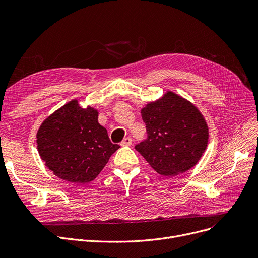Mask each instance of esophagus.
Listing matches in <instances>:
<instances>
[{
  "instance_id": "34e87169",
  "label": "esophagus",
  "mask_w": 258,
  "mask_h": 258,
  "mask_svg": "<svg viewBox=\"0 0 258 258\" xmlns=\"http://www.w3.org/2000/svg\"><path fill=\"white\" fill-rule=\"evenodd\" d=\"M121 145H122V146H128V145H132V138H131V137H126V138H124L123 140H122Z\"/></svg>"
}]
</instances>
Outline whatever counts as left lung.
<instances>
[{
    "label": "left lung",
    "instance_id": "obj_1",
    "mask_svg": "<svg viewBox=\"0 0 258 258\" xmlns=\"http://www.w3.org/2000/svg\"><path fill=\"white\" fill-rule=\"evenodd\" d=\"M141 116L147 138L135 146L158 173L173 177L194 167L206 151V120L190 101L167 91L148 102Z\"/></svg>",
    "mask_w": 258,
    "mask_h": 258
}]
</instances>
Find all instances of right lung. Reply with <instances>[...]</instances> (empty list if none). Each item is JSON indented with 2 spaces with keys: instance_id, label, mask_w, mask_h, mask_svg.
Segmentation results:
<instances>
[{
  "instance_id": "obj_1",
  "label": "right lung",
  "mask_w": 258,
  "mask_h": 258,
  "mask_svg": "<svg viewBox=\"0 0 258 258\" xmlns=\"http://www.w3.org/2000/svg\"><path fill=\"white\" fill-rule=\"evenodd\" d=\"M36 143L45 165L61 180L76 184L93 181L120 147L98 123V111L83 108L76 99L44 120Z\"/></svg>"
}]
</instances>
